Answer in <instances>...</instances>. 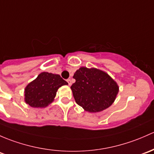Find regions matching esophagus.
I'll return each mask as SVG.
<instances>
[{
    "mask_svg": "<svg viewBox=\"0 0 154 154\" xmlns=\"http://www.w3.org/2000/svg\"><path fill=\"white\" fill-rule=\"evenodd\" d=\"M67 82H68V84H69V85H72V80H71V78L68 79V80H67Z\"/></svg>",
    "mask_w": 154,
    "mask_h": 154,
    "instance_id": "34e87169",
    "label": "esophagus"
}]
</instances>
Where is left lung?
Segmentation results:
<instances>
[{
    "label": "left lung",
    "instance_id": "left-lung-1",
    "mask_svg": "<svg viewBox=\"0 0 154 154\" xmlns=\"http://www.w3.org/2000/svg\"><path fill=\"white\" fill-rule=\"evenodd\" d=\"M71 86L76 103L85 111L96 113L112 105L119 91L116 82L106 72L81 67L74 73Z\"/></svg>",
    "mask_w": 154,
    "mask_h": 154
}]
</instances>
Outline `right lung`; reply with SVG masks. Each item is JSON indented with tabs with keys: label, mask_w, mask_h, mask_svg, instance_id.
I'll list each match as a JSON object with an SVG mask.
<instances>
[{
	"label": "right lung",
	"mask_w": 154,
	"mask_h": 154,
	"mask_svg": "<svg viewBox=\"0 0 154 154\" xmlns=\"http://www.w3.org/2000/svg\"><path fill=\"white\" fill-rule=\"evenodd\" d=\"M68 85L59 74L42 72L25 88V102L33 108H44L55 97L57 91Z\"/></svg>",
	"instance_id": "add662e5"
}]
</instances>
